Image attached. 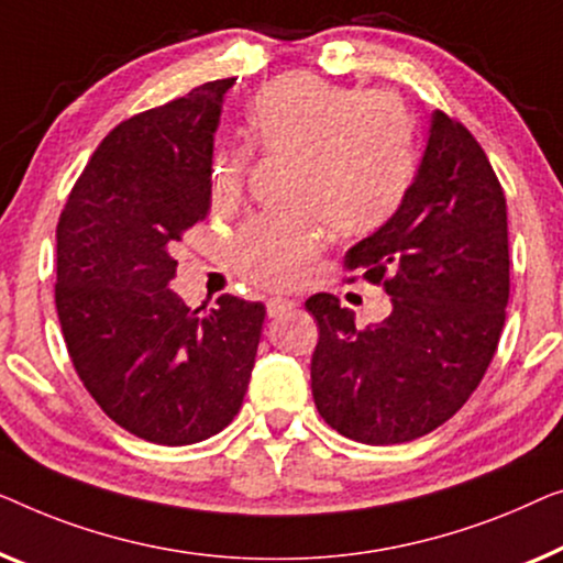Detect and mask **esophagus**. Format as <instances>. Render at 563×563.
I'll list each match as a JSON object with an SVG mask.
<instances>
[{"label":"esophagus","instance_id":"esophagus-1","mask_svg":"<svg viewBox=\"0 0 563 563\" xmlns=\"http://www.w3.org/2000/svg\"><path fill=\"white\" fill-rule=\"evenodd\" d=\"M296 306H298L296 300L283 298V296H273L271 300H267V316H271V319H278V316H283L285 311H292Z\"/></svg>","mask_w":563,"mask_h":563}]
</instances>
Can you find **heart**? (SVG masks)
Here are the masks:
<instances>
[{
	"instance_id": "b5f03b06",
	"label": "heart",
	"mask_w": 563,
	"mask_h": 563,
	"mask_svg": "<svg viewBox=\"0 0 563 563\" xmlns=\"http://www.w3.org/2000/svg\"><path fill=\"white\" fill-rule=\"evenodd\" d=\"M247 137L265 153L298 161L292 203L308 206L260 213L236 234V267L265 285H288L303 273L323 244V221L346 236L383 227L416 176L413 126L398 101L306 70L273 78L252 97ZM244 180L247 153L224 150L213 165V203L240 201Z\"/></svg>"
}]
</instances>
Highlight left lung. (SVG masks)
Segmentation results:
<instances>
[{"instance_id": "8db88e82", "label": "left lung", "mask_w": 563, "mask_h": 563, "mask_svg": "<svg viewBox=\"0 0 563 563\" xmlns=\"http://www.w3.org/2000/svg\"><path fill=\"white\" fill-rule=\"evenodd\" d=\"M344 267L383 285L393 311L357 329L331 292L306 300L319 321L316 408L342 437L372 446L426 437L477 390L510 298L505 194L462 122L431 114L400 209L346 252Z\"/></svg>"}]
</instances>
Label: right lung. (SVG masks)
<instances>
[{
	"instance_id": "obj_1",
	"label": "right lung",
	"mask_w": 563,
	"mask_h": 563,
	"mask_svg": "<svg viewBox=\"0 0 563 563\" xmlns=\"http://www.w3.org/2000/svg\"><path fill=\"white\" fill-rule=\"evenodd\" d=\"M234 78L117 124L58 219L55 308L86 390L134 437L186 446L240 413L265 306L188 308L173 247L211 206L213 132Z\"/></svg>"
}]
</instances>
